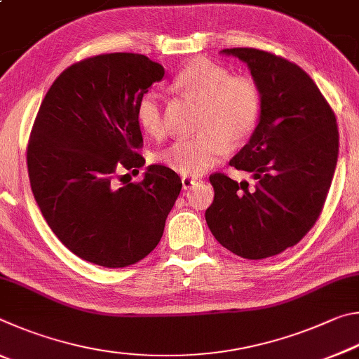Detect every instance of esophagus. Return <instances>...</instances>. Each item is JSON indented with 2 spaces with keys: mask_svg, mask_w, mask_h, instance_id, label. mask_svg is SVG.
I'll return each instance as SVG.
<instances>
[{
  "mask_svg": "<svg viewBox=\"0 0 359 359\" xmlns=\"http://www.w3.org/2000/svg\"><path fill=\"white\" fill-rule=\"evenodd\" d=\"M181 183H183V189L184 191H189L191 187L197 183V180L189 178V176H183V178H181Z\"/></svg>",
  "mask_w": 359,
  "mask_h": 359,
  "instance_id": "esophagus-1",
  "label": "esophagus"
}]
</instances>
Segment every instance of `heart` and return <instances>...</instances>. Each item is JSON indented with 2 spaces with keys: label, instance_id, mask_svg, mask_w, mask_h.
Masks as SVG:
<instances>
[{
  "label": "heart",
  "instance_id": "b5f03b06",
  "mask_svg": "<svg viewBox=\"0 0 359 359\" xmlns=\"http://www.w3.org/2000/svg\"><path fill=\"white\" fill-rule=\"evenodd\" d=\"M180 93L200 100L196 135L180 138L156 154V161L183 176H198L222 159L230 143H241L254 130L260 96L248 77H230L227 69L210 60H194L175 75ZM137 121L149 135L163 130L159 94L144 93L135 109Z\"/></svg>",
  "mask_w": 359,
  "mask_h": 359
}]
</instances>
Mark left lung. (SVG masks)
I'll list each match as a JSON object with an SVG mask.
<instances>
[{
  "mask_svg": "<svg viewBox=\"0 0 359 359\" xmlns=\"http://www.w3.org/2000/svg\"><path fill=\"white\" fill-rule=\"evenodd\" d=\"M221 53L246 62L260 94L259 124L230 161L255 184L211 175L215 200L205 219L225 249L262 260L294 246L322 212L337 163L336 116L293 62L257 48Z\"/></svg>",
  "mask_w": 359,
  "mask_h": 359,
  "instance_id": "obj_1",
  "label": "left lung"
}]
</instances>
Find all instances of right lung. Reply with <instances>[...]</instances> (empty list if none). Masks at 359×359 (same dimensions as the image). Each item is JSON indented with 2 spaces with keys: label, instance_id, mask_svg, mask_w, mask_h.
Instances as JSON below:
<instances>
[{
  "label": "right lung",
  "instance_id": "obj_1",
  "mask_svg": "<svg viewBox=\"0 0 359 359\" xmlns=\"http://www.w3.org/2000/svg\"><path fill=\"white\" fill-rule=\"evenodd\" d=\"M163 74L144 55L93 56L62 71L39 107L27 153L31 191L48 227L81 260L124 268L161 241L180 176L148 165L140 183L118 186L116 175L144 165L135 109Z\"/></svg>",
  "mask_w": 359,
  "mask_h": 359
}]
</instances>
